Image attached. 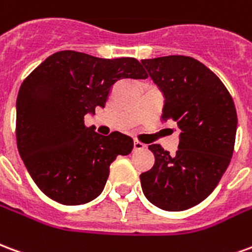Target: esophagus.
Here are the masks:
<instances>
[{
	"label": "esophagus",
	"mask_w": 252,
	"mask_h": 252,
	"mask_svg": "<svg viewBox=\"0 0 252 252\" xmlns=\"http://www.w3.org/2000/svg\"><path fill=\"white\" fill-rule=\"evenodd\" d=\"M145 148V145L142 142H139L137 139H134V150H142Z\"/></svg>",
	"instance_id": "1"
}]
</instances>
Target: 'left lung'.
Masks as SVG:
<instances>
[{"mask_svg":"<svg viewBox=\"0 0 252 252\" xmlns=\"http://www.w3.org/2000/svg\"><path fill=\"white\" fill-rule=\"evenodd\" d=\"M141 63L164 94L162 121L181 128L177 152L150 145L153 168L139 176L146 199L164 211H184L207 199L234 153L238 117L223 82L199 60L172 55Z\"/></svg>","mask_w":252,"mask_h":252,"instance_id":"left-lung-1","label":"left lung"}]
</instances>
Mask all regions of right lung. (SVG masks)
I'll list each match as a JSON object with an SVG mask.
<instances>
[{
  "mask_svg": "<svg viewBox=\"0 0 252 252\" xmlns=\"http://www.w3.org/2000/svg\"><path fill=\"white\" fill-rule=\"evenodd\" d=\"M134 58L100 59L60 51L29 73L16 102L18 153L31 177L49 199L80 205L102 193L117 156L133 150L118 131L107 137L86 127L84 115L104 107L118 80L146 79Z\"/></svg>",
  "mask_w": 252,
  "mask_h": 252,
  "instance_id": "right-lung-1",
  "label": "right lung"
}]
</instances>
